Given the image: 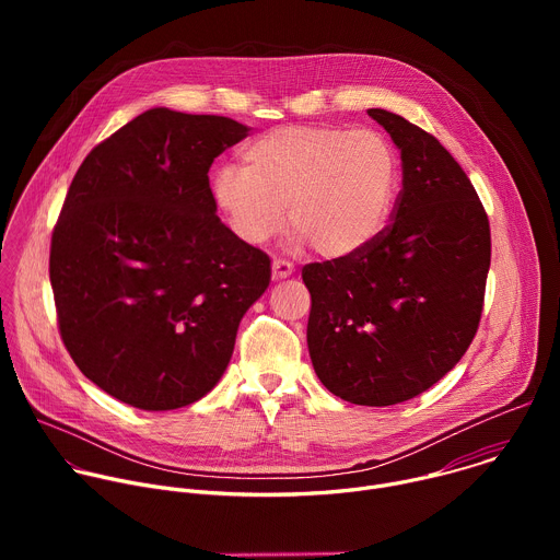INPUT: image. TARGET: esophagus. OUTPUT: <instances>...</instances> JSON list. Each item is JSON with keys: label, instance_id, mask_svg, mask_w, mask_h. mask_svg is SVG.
Wrapping results in <instances>:
<instances>
[{"label": "esophagus", "instance_id": "1", "mask_svg": "<svg viewBox=\"0 0 560 560\" xmlns=\"http://www.w3.org/2000/svg\"><path fill=\"white\" fill-rule=\"evenodd\" d=\"M294 272V266L285 259H275L272 261V279L279 281V279H288L290 275Z\"/></svg>", "mask_w": 560, "mask_h": 560}]
</instances>
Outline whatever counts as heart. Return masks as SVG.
I'll list each match as a JSON object with an SVG mask.
<instances>
[{"label": "heart", "instance_id": "b5f03b06", "mask_svg": "<svg viewBox=\"0 0 560 560\" xmlns=\"http://www.w3.org/2000/svg\"><path fill=\"white\" fill-rule=\"evenodd\" d=\"M212 197L248 244H266L285 221L292 242L330 259L350 257L385 228L398 188V162L376 130L283 126L244 148V166L212 173Z\"/></svg>", "mask_w": 560, "mask_h": 560}]
</instances>
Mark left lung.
I'll list each match as a JSON object with an SVG mask.
<instances>
[{
	"instance_id": "1",
	"label": "left lung",
	"mask_w": 560,
	"mask_h": 560,
	"mask_svg": "<svg viewBox=\"0 0 560 560\" xmlns=\"http://www.w3.org/2000/svg\"><path fill=\"white\" fill-rule=\"evenodd\" d=\"M401 150L404 188L363 250L301 270L307 350L335 396L394 406L441 381L481 322L490 221L456 159L401 115L370 108Z\"/></svg>"
}]
</instances>
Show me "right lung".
I'll use <instances>...</instances> for the list:
<instances>
[{"instance_id":"1","label":"right lung","mask_w":560,"mask_h":560,"mask_svg":"<svg viewBox=\"0 0 560 560\" xmlns=\"http://www.w3.org/2000/svg\"><path fill=\"white\" fill-rule=\"evenodd\" d=\"M217 115L152 108L79 166L50 238L61 341L95 385L139 410L206 396L270 259L214 214L208 171L248 135Z\"/></svg>"}]
</instances>
